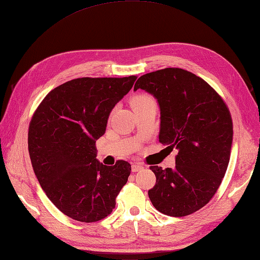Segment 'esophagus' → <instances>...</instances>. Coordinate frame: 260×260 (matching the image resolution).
Returning a JSON list of instances; mask_svg holds the SVG:
<instances>
[{
	"label": "esophagus",
	"instance_id": "34e87169",
	"mask_svg": "<svg viewBox=\"0 0 260 260\" xmlns=\"http://www.w3.org/2000/svg\"><path fill=\"white\" fill-rule=\"evenodd\" d=\"M143 165L142 164H140V162H134V164L132 165V172H134V173H136V172H138V171H141V170H143Z\"/></svg>",
	"mask_w": 260,
	"mask_h": 260
}]
</instances>
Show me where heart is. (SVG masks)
Returning a JSON list of instances; mask_svg holds the SVG:
<instances>
[{"mask_svg":"<svg viewBox=\"0 0 260 260\" xmlns=\"http://www.w3.org/2000/svg\"><path fill=\"white\" fill-rule=\"evenodd\" d=\"M147 105H156L155 100L150 95L147 94H138L132 99L133 108L147 106Z\"/></svg>","mask_w":260,"mask_h":260,"instance_id":"obj_1","label":"heart"}]
</instances>
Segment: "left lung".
<instances>
[{
    "label": "left lung",
    "instance_id": "left-lung-1",
    "mask_svg": "<svg viewBox=\"0 0 260 260\" xmlns=\"http://www.w3.org/2000/svg\"><path fill=\"white\" fill-rule=\"evenodd\" d=\"M154 95L160 108L159 142L176 148V166H150L156 184L148 190L153 206L183 217L204 207L219 188L233 143V119L221 96L190 72L167 68L138 78L134 90Z\"/></svg>",
    "mask_w": 260,
    "mask_h": 260
}]
</instances>
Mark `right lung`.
<instances>
[{
  "label": "right lung",
  "mask_w": 260,
  "mask_h": 260,
  "mask_svg": "<svg viewBox=\"0 0 260 260\" xmlns=\"http://www.w3.org/2000/svg\"><path fill=\"white\" fill-rule=\"evenodd\" d=\"M136 78H75L52 89L33 114L27 143L34 173L50 201L72 219L105 218L127 183L129 162L103 165L96 159V141Z\"/></svg>",
  "instance_id": "right-lung-1"
}]
</instances>
